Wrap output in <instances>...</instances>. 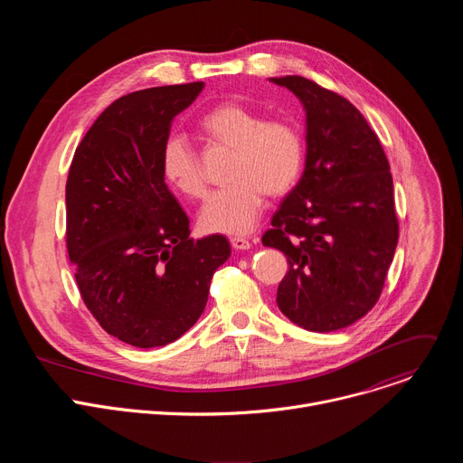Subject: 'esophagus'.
I'll return each mask as SVG.
<instances>
[{
    "label": "esophagus",
    "mask_w": 463,
    "mask_h": 463,
    "mask_svg": "<svg viewBox=\"0 0 463 463\" xmlns=\"http://www.w3.org/2000/svg\"><path fill=\"white\" fill-rule=\"evenodd\" d=\"M229 241H231L232 249H236V250H245L250 247V240L245 236H232Z\"/></svg>",
    "instance_id": "obj_1"
}]
</instances>
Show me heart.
Segmentation results:
<instances>
[{
	"label": "heart",
	"instance_id": "obj_1",
	"mask_svg": "<svg viewBox=\"0 0 463 463\" xmlns=\"http://www.w3.org/2000/svg\"><path fill=\"white\" fill-rule=\"evenodd\" d=\"M197 129L216 146L232 150L227 186L216 190L200 211L207 232L243 234L258 222L266 194H288L300 177L304 141L286 118H266L241 102H220L197 118ZM166 183L192 200L207 194V174L195 150L183 137L166 139L161 154Z\"/></svg>",
	"mask_w": 463,
	"mask_h": 463
}]
</instances>
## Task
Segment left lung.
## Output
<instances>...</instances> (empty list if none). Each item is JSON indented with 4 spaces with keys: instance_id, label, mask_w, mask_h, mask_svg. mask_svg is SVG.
Here are the masks:
<instances>
[{
    "instance_id": "8db88e82",
    "label": "left lung",
    "mask_w": 463,
    "mask_h": 463,
    "mask_svg": "<svg viewBox=\"0 0 463 463\" xmlns=\"http://www.w3.org/2000/svg\"><path fill=\"white\" fill-rule=\"evenodd\" d=\"M271 80L302 100L307 124L304 174L261 236L289 263L277 304L309 332H335L375 306L398 245L390 165L348 99L297 75Z\"/></svg>"
}]
</instances>
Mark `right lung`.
I'll return each instance as SVG.
<instances>
[{
	"mask_svg": "<svg viewBox=\"0 0 463 463\" xmlns=\"http://www.w3.org/2000/svg\"><path fill=\"white\" fill-rule=\"evenodd\" d=\"M203 82L134 91L111 102L75 150L65 183V243L80 297L106 332L165 346L202 317L225 236L192 240L161 170L172 118Z\"/></svg>",
	"mask_w": 463,
	"mask_h": 463,
	"instance_id": "obj_1",
	"label": "right lung"
}]
</instances>
